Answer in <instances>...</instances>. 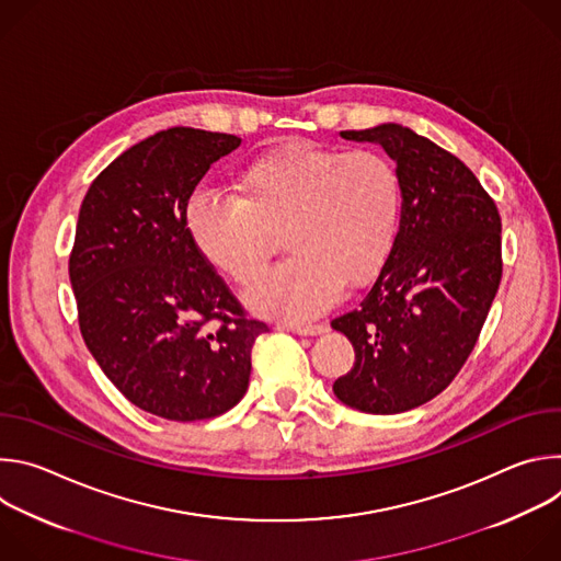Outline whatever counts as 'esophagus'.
I'll return each instance as SVG.
<instances>
[{
  "mask_svg": "<svg viewBox=\"0 0 561 561\" xmlns=\"http://www.w3.org/2000/svg\"><path fill=\"white\" fill-rule=\"evenodd\" d=\"M288 331L297 335H322L329 331V327L327 324H290Z\"/></svg>",
  "mask_w": 561,
  "mask_h": 561,
  "instance_id": "obj_1",
  "label": "esophagus"
}]
</instances>
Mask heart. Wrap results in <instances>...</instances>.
<instances>
[{
	"mask_svg": "<svg viewBox=\"0 0 561 561\" xmlns=\"http://www.w3.org/2000/svg\"><path fill=\"white\" fill-rule=\"evenodd\" d=\"M239 195L195 191L186 228L199 253L234 282L266 264L273 230L284 228L290 257L260 275L247 301L262 314L308 322L386 264L404 210V184L381 152L288 144L251 162Z\"/></svg>",
	"mask_w": 561,
	"mask_h": 561,
	"instance_id": "1",
	"label": "heart"
}]
</instances>
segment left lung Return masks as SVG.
<instances>
[{"mask_svg":"<svg viewBox=\"0 0 561 561\" xmlns=\"http://www.w3.org/2000/svg\"><path fill=\"white\" fill-rule=\"evenodd\" d=\"M397 162V242L362 304L331 327L355 348L333 390L351 409L394 415L439 394L472 353L502 282V219L472 171L399 124L342 130Z\"/></svg>","mask_w":561,"mask_h":561,"instance_id":"1","label":"left lung"}]
</instances>
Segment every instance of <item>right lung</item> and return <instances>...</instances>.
<instances>
[{"label": "right lung", "instance_id": "obj_1", "mask_svg": "<svg viewBox=\"0 0 561 561\" xmlns=\"http://www.w3.org/2000/svg\"><path fill=\"white\" fill-rule=\"evenodd\" d=\"M239 144L159 130L111 162L79 208L68 260L79 331L130 404L171 422L230 411L268 331L199 253L184 217L210 164Z\"/></svg>", "mask_w": 561, "mask_h": 561}]
</instances>
